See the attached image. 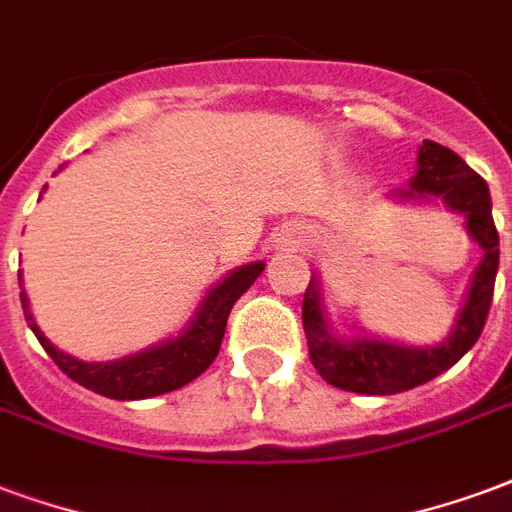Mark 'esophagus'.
Here are the masks:
<instances>
[{"label":"esophagus","instance_id":"obj_1","mask_svg":"<svg viewBox=\"0 0 512 512\" xmlns=\"http://www.w3.org/2000/svg\"><path fill=\"white\" fill-rule=\"evenodd\" d=\"M304 241V230L301 227H285L282 233H279V241L276 244L282 246V249H290V246H298Z\"/></svg>","mask_w":512,"mask_h":512}]
</instances>
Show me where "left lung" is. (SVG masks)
<instances>
[{"label": "left lung", "instance_id": "1", "mask_svg": "<svg viewBox=\"0 0 512 512\" xmlns=\"http://www.w3.org/2000/svg\"><path fill=\"white\" fill-rule=\"evenodd\" d=\"M399 203H442L453 214H464L469 238L483 249V260L469 279L467 298L456 314V325L445 342L434 347L380 339L372 333L333 331L325 312L320 276L312 274L304 295V331L314 369L325 382L363 396H391L434 380L456 366L486 325L499 268V236L491 217L488 184L456 151L423 140L418 149V170L404 189H393Z\"/></svg>", "mask_w": 512, "mask_h": 512}]
</instances>
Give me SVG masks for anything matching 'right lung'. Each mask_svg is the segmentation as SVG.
<instances>
[{"label": "right lung", "mask_w": 512, "mask_h": 512, "mask_svg": "<svg viewBox=\"0 0 512 512\" xmlns=\"http://www.w3.org/2000/svg\"><path fill=\"white\" fill-rule=\"evenodd\" d=\"M263 268H266L263 260L233 268L230 274L219 279L217 285L208 287L195 314L189 317L187 325L176 336L154 344L149 350L124 355L119 361H81V358L67 355L56 344L48 342V336L40 331V325L34 323L24 285H21V306H24L26 323L37 336V342L43 344V350L54 358L56 366L70 380L89 388V391L100 393V396H108V399H151V396L184 388L187 382L200 377L214 363L222 336H225L227 314L241 298V293L255 285V279L263 274ZM18 279H21V274H18Z\"/></svg>", "instance_id": "add662e5"}]
</instances>
